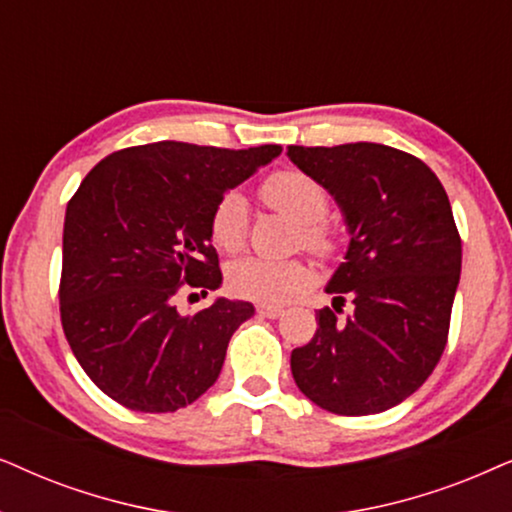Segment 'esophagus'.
<instances>
[{"mask_svg":"<svg viewBox=\"0 0 512 512\" xmlns=\"http://www.w3.org/2000/svg\"><path fill=\"white\" fill-rule=\"evenodd\" d=\"M281 313H283L281 306H271V304L257 306V316H262V318H278Z\"/></svg>","mask_w":512,"mask_h":512,"instance_id":"1","label":"esophagus"}]
</instances>
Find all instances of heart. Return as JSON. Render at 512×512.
Here are the masks:
<instances>
[{
	"label": "heart",
	"mask_w": 512,
	"mask_h": 512,
	"mask_svg": "<svg viewBox=\"0 0 512 512\" xmlns=\"http://www.w3.org/2000/svg\"><path fill=\"white\" fill-rule=\"evenodd\" d=\"M260 194L271 210L297 224L292 243L302 245L320 260L335 255L339 236L337 229L325 220L330 194L316 177L297 168L276 170L264 177ZM208 227L217 250L227 255L241 252L250 227V210L243 196L238 192L222 194L210 213ZM227 283L236 297L278 304L311 283V269L299 257H290V260L245 257L231 264Z\"/></svg>",
	"instance_id": "obj_1"
}]
</instances>
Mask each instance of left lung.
<instances>
[{"label": "left lung", "mask_w": 512, "mask_h": 512, "mask_svg": "<svg viewBox=\"0 0 512 512\" xmlns=\"http://www.w3.org/2000/svg\"><path fill=\"white\" fill-rule=\"evenodd\" d=\"M290 161L335 196L349 224L346 262L292 351L295 384L342 417L379 414L431 377L447 346L461 276V236L438 175L417 156L374 142L288 147ZM351 298L346 319L341 306Z\"/></svg>", "instance_id": "8db88e82"}]
</instances>
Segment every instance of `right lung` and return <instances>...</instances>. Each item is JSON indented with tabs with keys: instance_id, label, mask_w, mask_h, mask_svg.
Returning <instances> with one entry per match:
<instances>
[{
	"instance_id": "1",
	"label": "right lung",
	"mask_w": 512,
	"mask_h": 512,
	"mask_svg": "<svg viewBox=\"0 0 512 512\" xmlns=\"http://www.w3.org/2000/svg\"><path fill=\"white\" fill-rule=\"evenodd\" d=\"M278 154V145L175 140L126 147L105 156L67 203L60 323L84 372L119 405L175 412L220 377L231 335L255 309L220 297L182 316L175 299L220 288L210 213Z\"/></svg>"
}]
</instances>
